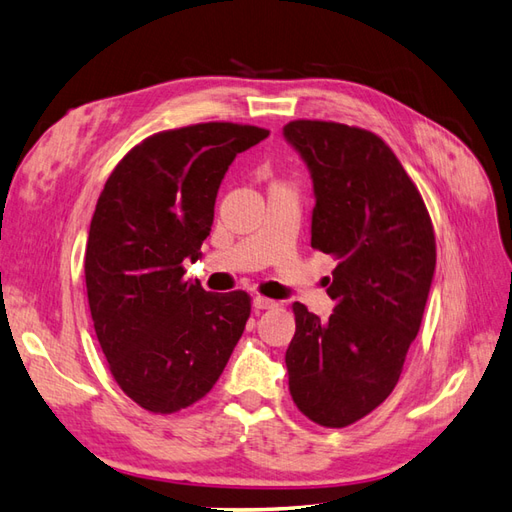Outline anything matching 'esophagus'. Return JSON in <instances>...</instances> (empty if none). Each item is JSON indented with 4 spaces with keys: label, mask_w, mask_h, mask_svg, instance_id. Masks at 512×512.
<instances>
[{
    "label": "esophagus",
    "mask_w": 512,
    "mask_h": 512,
    "mask_svg": "<svg viewBox=\"0 0 512 512\" xmlns=\"http://www.w3.org/2000/svg\"><path fill=\"white\" fill-rule=\"evenodd\" d=\"M253 307H255V310H275L277 301L266 299V296H255V299H253Z\"/></svg>",
    "instance_id": "esophagus-1"
}]
</instances>
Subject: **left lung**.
<instances>
[{
    "label": "left lung",
    "mask_w": 512,
    "mask_h": 512,
    "mask_svg": "<svg viewBox=\"0 0 512 512\" xmlns=\"http://www.w3.org/2000/svg\"><path fill=\"white\" fill-rule=\"evenodd\" d=\"M283 135L312 172V248L338 261L329 320L292 303L288 386L307 419L347 427L399 382L434 277V227L417 185L371 130L294 120Z\"/></svg>",
    "instance_id": "obj_1"
}]
</instances>
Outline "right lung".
I'll return each instance as SVG.
<instances>
[{"label":"right lung","instance_id":"1","mask_svg":"<svg viewBox=\"0 0 512 512\" xmlns=\"http://www.w3.org/2000/svg\"><path fill=\"white\" fill-rule=\"evenodd\" d=\"M268 135L233 122L161 130L104 183L85 251L89 310L117 386L148 412L205 397L244 334L251 296L202 290L183 261L200 257L233 159Z\"/></svg>","mask_w":512,"mask_h":512}]
</instances>
